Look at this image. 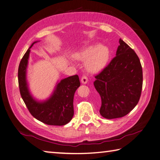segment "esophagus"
Masks as SVG:
<instances>
[{
    "mask_svg": "<svg viewBox=\"0 0 160 160\" xmlns=\"http://www.w3.org/2000/svg\"><path fill=\"white\" fill-rule=\"evenodd\" d=\"M88 82V78L87 76H85V75H83V76L82 77V78H81V82H82V84H87Z\"/></svg>",
    "mask_w": 160,
    "mask_h": 160,
    "instance_id": "34e87169",
    "label": "esophagus"
}]
</instances>
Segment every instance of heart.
Segmentation results:
<instances>
[{
  "label": "heart",
  "mask_w": 160,
  "mask_h": 160,
  "mask_svg": "<svg viewBox=\"0 0 160 160\" xmlns=\"http://www.w3.org/2000/svg\"><path fill=\"white\" fill-rule=\"evenodd\" d=\"M78 61H85V68L90 72H98L105 67L110 57V50L106 46L99 44L90 45L73 54ZM72 63V62H71Z\"/></svg>",
  "instance_id": "b5f03b06"
}]
</instances>
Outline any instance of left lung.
<instances>
[{
    "label": "left lung",
    "mask_w": 160,
    "mask_h": 160,
    "mask_svg": "<svg viewBox=\"0 0 160 160\" xmlns=\"http://www.w3.org/2000/svg\"><path fill=\"white\" fill-rule=\"evenodd\" d=\"M116 56L96 75L94 85L101 98L99 112L106 119L125 116L137 105L143 71L137 54L121 38Z\"/></svg>",
    "instance_id": "left-lung-1"
}]
</instances>
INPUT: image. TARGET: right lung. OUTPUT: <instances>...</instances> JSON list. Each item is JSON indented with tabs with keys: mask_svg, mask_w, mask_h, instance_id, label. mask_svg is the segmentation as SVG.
Here are the masks:
<instances>
[{
	"mask_svg": "<svg viewBox=\"0 0 160 160\" xmlns=\"http://www.w3.org/2000/svg\"><path fill=\"white\" fill-rule=\"evenodd\" d=\"M32 43L20 62L18 69L19 91L23 101L33 117L48 125L63 126L70 122L74 115L73 97L80 85L78 75H72L58 81L52 94L47 99L38 101L32 96L27 78V67Z\"/></svg>",
	"mask_w": 160,
	"mask_h": 160,
	"instance_id": "add662e5",
	"label": "right lung"
}]
</instances>
